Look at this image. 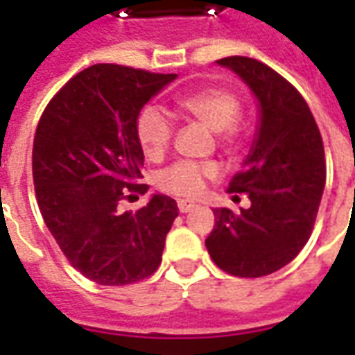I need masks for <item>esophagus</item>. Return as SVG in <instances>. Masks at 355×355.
I'll list each match as a JSON object with an SVG mask.
<instances>
[{
	"mask_svg": "<svg viewBox=\"0 0 355 355\" xmlns=\"http://www.w3.org/2000/svg\"><path fill=\"white\" fill-rule=\"evenodd\" d=\"M193 207H195L193 201H185V199H180V201H178V209H180V213H189Z\"/></svg>",
	"mask_w": 355,
	"mask_h": 355,
	"instance_id": "34e87169",
	"label": "esophagus"
}]
</instances>
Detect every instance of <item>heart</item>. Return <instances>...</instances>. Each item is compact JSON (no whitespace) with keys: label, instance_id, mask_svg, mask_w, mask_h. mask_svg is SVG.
<instances>
[{"label":"heart","instance_id":"b5f03b06","mask_svg":"<svg viewBox=\"0 0 355 355\" xmlns=\"http://www.w3.org/2000/svg\"><path fill=\"white\" fill-rule=\"evenodd\" d=\"M185 113L216 132L225 148H234L240 142V99L227 87H203L187 94L180 101ZM173 137V123L158 107H144L137 119V139L146 158H160L170 148ZM215 164L182 160L158 173V187L180 197H195L201 193L205 180L216 178Z\"/></svg>","mask_w":355,"mask_h":355}]
</instances>
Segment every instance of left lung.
<instances>
[{
  "label": "left lung",
  "mask_w": 355,
  "mask_h": 355,
  "mask_svg": "<svg viewBox=\"0 0 355 355\" xmlns=\"http://www.w3.org/2000/svg\"><path fill=\"white\" fill-rule=\"evenodd\" d=\"M216 64L239 73L256 95L260 123L244 168L228 185L248 193V209H215L205 246L223 272L261 277L303 250L327 182L322 137L303 95L263 62L228 56Z\"/></svg>",
  "instance_id": "1"
}]
</instances>
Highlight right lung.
<instances>
[{
    "label": "right lung",
    "mask_w": 355,
    "mask_h": 355,
    "mask_svg": "<svg viewBox=\"0 0 355 355\" xmlns=\"http://www.w3.org/2000/svg\"><path fill=\"white\" fill-rule=\"evenodd\" d=\"M175 78L95 64L76 73L40 116L33 144L40 213L68 261L99 285L137 283L160 266L178 203L156 193L137 213L116 205L148 189L137 183L144 164L137 119Z\"/></svg>",
    "instance_id": "right-lung-1"
}]
</instances>
